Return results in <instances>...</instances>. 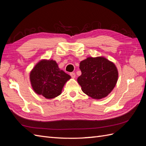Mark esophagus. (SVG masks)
<instances>
[{
  "mask_svg": "<svg viewBox=\"0 0 146 146\" xmlns=\"http://www.w3.org/2000/svg\"><path fill=\"white\" fill-rule=\"evenodd\" d=\"M70 77H71L72 78H74L75 77H76V74H75V72H70Z\"/></svg>",
  "mask_w": 146,
  "mask_h": 146,
  "instance_id": "obj_1",
  "label": "esophagus"
}]
</instances>
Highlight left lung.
<instances>
[{
    "label": "left lung",
    "mask_w": 146,
    "mask_h": 146,
    "mask_svg": "<svg viewBox=\"0 0 146 146\" xmlns=\"http://www.w3.org/2000/svg\"><path fill=\"white\" fill-rule=\"evenodd\" d=\"M82 75L78 83L86 94L96 99L107 96L117 81L118 72L116 66L104 57H89L81 61Z\"/></svg>",
    "instance_id": "obj_1"
}]
</instances>
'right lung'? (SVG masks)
Returning <instances> with one entry per match:
<instances>
[{
    "instance_id": "obj_1",
    "label": "right lung",
    "mask_w": 146,
    "mask_h": 146,
    "mask_svg": "<svg viewBox=\"0 0 146 146\" xmlns=\"http://www.w3.org/2000/svg\"><path fill=\"white\" fill-rule=\"evenodd\" d=\"M30 78L36 93L47 99H53L61 94L70 76L58 68L56 61L42 60L31 71Z\"/></svg>"
}]
</instances>
